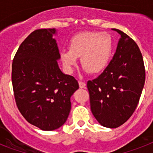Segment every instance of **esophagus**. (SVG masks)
<instances>
[{
    "instance_id": "1",
    "label": "esophagus",
    "mask_w": 153,
    "mask_h": 153,
    "mask_svg": "<svg viewBox=\"0 0 153 153\" xmlns=\"http://www.w3.org/2000/svg\"><path fill=\"white\" fill-rule=\"evenodd\" d=\"M79 87H80L81 89H85V88L86 87V83L84 82L79 81Z\"/></svg>"
}]
</instances>
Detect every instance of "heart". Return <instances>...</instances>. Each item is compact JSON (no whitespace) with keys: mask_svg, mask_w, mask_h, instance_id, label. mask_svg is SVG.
Masks as SVG:
<instances>
[{"mask_svg":"<svg viewBox=\"0 0 153 153\" xmlns=\"http://www.w3.org/2000/svg\"><path fill=\"white\" fill-rule=\"evenodd\" d=\"M113 52V40L107 33L85 31L77 33L69 41V49L59 53L64 68L72 73L80 57L83 71L101 72L108 64Z\"/></svg>","mask_w":153,"mask_h":153,"instance_id":"b5f03b06","label":"heart"}]
</instances>
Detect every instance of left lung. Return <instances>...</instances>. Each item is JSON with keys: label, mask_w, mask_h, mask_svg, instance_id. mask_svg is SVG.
<instances>
[{"label": "left lung", "mask_w": 153, "mask_h": 153, "mask_svg": "<svg viewBox=\"0 0 153 153\" xmlns=\"http://www.w3.org/2000/svg\"><path fill=\"white\" fill-rule=\"evenodd\" d=\"M117 48L100 75L88 81L90 108L101 126L116 128L137 108L145 81L143 58L136 42L120 30Z\"/></svg>", "instance_id": "1"}]
</instances>
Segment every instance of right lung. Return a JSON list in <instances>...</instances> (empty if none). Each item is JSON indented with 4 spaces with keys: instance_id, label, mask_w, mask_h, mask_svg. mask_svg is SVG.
Here are the masks:
<instances>
[{
    "instance_id": "obj_1",
    "label": "right lung",
    "mask_w": 153,
    "mask_h": 153,
    "mask_svg": "<svg viewBox=\"0 0 153 153\" xmlns=\"http://www.w3.org/2000/svg\"><path fill=\"white\" fill-rule=\"evenodd\" d=\"M53 29L36 30L19 47L12 62V82L19 110L30 123L54 130L65 123L71 97L79 89L73 76L62 72Z\"/></svg>"
}]
</instances>
